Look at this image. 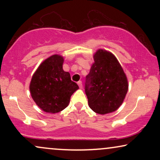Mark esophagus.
<instances>
[{
	"label": "esophagus",
	"mask_w": 160,
	"mask_h": 160,
	"mask_svg": "<svg viewBox=\"0 0 160 160\" xmlns=\"http://www.w3.org/2000/svg\"><path fill=\"white\" fill-rule=\"evenodd\" d=\"M78 84L79 87H80V89H82V81H78Z\"/></svg>",
	"instance_id": "34e87169"
}]
</instances>
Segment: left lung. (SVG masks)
Listing matches in <instances>:
<instances>
[{
  "instance_id": "8db88e82",
  "label": "left lung",
  "mask_w": 160,
  "mask_h": 160,
  "mask_svg": "<svg viewBox=\"0 0 160 160\" xmlns=\"http://www.w3.org/2000/svg\"><path fill=\"white\" fill-rule=\"evenodd\" d=\"M86 76V95L89 108L98 114H107L120 107L128 92L127 77L113 53L99 49Z\"/></svg>"
}]
</instances>
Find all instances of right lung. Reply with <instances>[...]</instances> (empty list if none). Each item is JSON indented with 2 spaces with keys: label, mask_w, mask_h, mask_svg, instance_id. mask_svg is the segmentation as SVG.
<instances>
[{
  "label": "right lung",
  "mask_w": 160,
  "mask_h": 160,
  "mask_svg": "<svg viewBox=\"0 0 160 160\" xmlns=\"http://www.w3.org/2000/svg\"><path fill=\"white\" fill-rule=\"evenodd\" d=\"M64 58L55 54L40 63L33 74L29 89L33 100L43 111L56 113L69 104L71 96L79 89L63 70Z\"/></svg>",
  "instance_id": "obj_1"
}]
</instances>
